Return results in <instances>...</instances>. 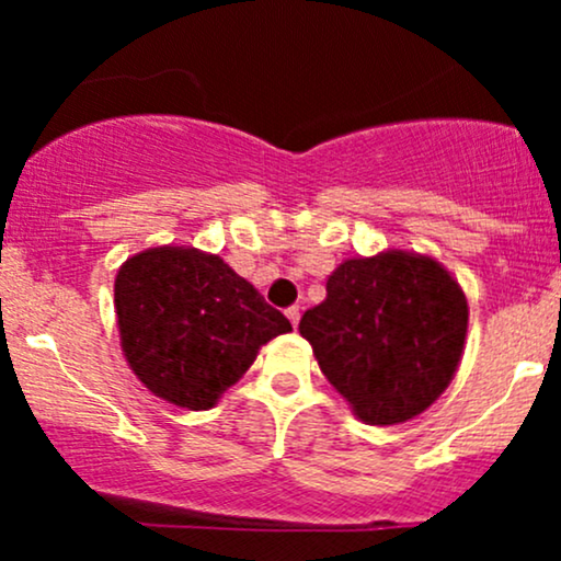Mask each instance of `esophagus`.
I'll list each match as a JSON object with an SVG mask.
<instances>
[{"instance_id":"obj_1","label":"esophagus","mask_w":561,"mask_h":561,"mask_svg":"<svg viewBox=\"0 0 561 561\" xmlns=\"http://www.w3.org/2000/svg\"><path fill=\"white\" fill-rule=\"evenodd\" d=\"M285 313H287L289 324H293V327H298V321H300V308H298V306H289Z\"/></svg>"}]
</instances>
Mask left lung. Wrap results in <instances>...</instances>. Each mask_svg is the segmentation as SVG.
I'll use <instances>...</instances> for the list:
<instances>
[{"mask_svg": "<svg viewBox=\"0 0 561 561\" xmlns=\"http://www.w3.org/2000/svg\"><path fill=\"white\" fill-rule=\"evenodd\" d=\"M467 319L465 293L440 263L382 253L340 263L298 330L358 420L398 424L448 388Z\"/></svg>", "mask_w": 561, "mask_h": 561, "instance_id": "1", "label": "left lung"}]
</instances>
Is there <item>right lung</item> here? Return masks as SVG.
<instances>
[{
	"instance_id": "right-lung-1",
	"label": "right lung",
	"mask_w": 561,
	"mask_h": 561,
	"mask_svg": "<svg viewBox=\"0 0 561 561\" xmlns=\"http://www.w3.org/2000/svg\"><path fill=\"white\" fill-rule=\"evenodd\" d=\"M115 313L126 362L156 396L203 411L289 332L285 313L218 255L152 248L115 276Z\"/></svg>"
}]
</instances>
